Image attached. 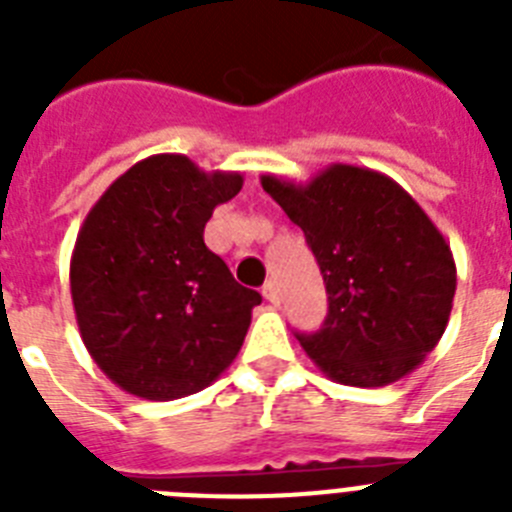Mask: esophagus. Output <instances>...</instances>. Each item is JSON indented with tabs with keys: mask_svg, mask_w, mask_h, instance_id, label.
<instances>
[{
	"mask_svg": "<svg viewBox=\"0 0 512 512\" xmlns=\"http://www.w3.org/2000/svg\"><path fill=\"white\" fill-rule=\"evenodd\" d=\"M261 292H264L266 302H271V305H279V289H277V284L271 282V279L264 284V289H261Z\"/></svg>",
	"mask_w": 512,
	"mask_h": 512,
	"instance_id": "1",
	"label": "esophagus"
}]
</instances>
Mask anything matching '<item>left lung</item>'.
<instances>
[{"instance_id":"left-lung-1","label":"left lung","mask_w":512,"mask_h":512,"mask_svg":"<svg viewBox=\"0 0 512 512\" xmlns=\"http://www.w3.org/2000/svg\"><path fill=\"white\" fill-rule=\"evenodd\" d=\"M261 187L318 259L328 318L297 333L320 372L348 387H384L431 354L449 325L456 264L449 243L395 179L330 164L307 184L261 176Z\"/></svg>"}]
</instances>
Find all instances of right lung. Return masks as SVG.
Wrapping results in <instances>:
<instances>
[{"label": "right lung", "mask_w": 512, "mask_h": 512, "mask_svg": "<svg viewBox=\"0 0 512 512\" xmlns=\"http://www.w3.org/2000/svg\"><path fill=\"white\" fill-rule=\"evenodd\" d=\"M238 171L156 153L117 176L81 223L71 300L94 364L128 395L179 400L233 364L256 289L205 246L212 210L241 192Z\"/></svg>", "instance_id": "1"}]
</instances>
